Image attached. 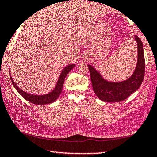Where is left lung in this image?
Returning <instances> with one entry per match:
<instances>
[{
	"instance_id": "left-lung-1",
	"label": "left lung",
	"mask_w": 157,
	"mask_h": 157,
	"mask_svg": "<svg viewBox=\"0 0 157 157\" xmlns=\"http://www.w3.org/2000/svg\"><path fill=\"white\" fill-rule=\"evenodd\" d=\"M135 39L137 43V63L133 74L126 80L120 82L107 81L95 68L88 64L93 90L101 101L105 102L121 101L140 87L144 78L145 58L143 43L141 39L135 35Z\"/></svg>"
}]
</instances>
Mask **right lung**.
<instances>
[{"instance_id":"right-lung-1","label":"right lung","mask_w":157,"mask_h":157,"mask_svg":"<svg viewBox=\"0 0 157 157\" xmlns=\"http://www.w3.org/2000/svg\"><path fill=\"white\" fill-rule=\"evenodd\" d=\"M75 66V64H71L68 65V66L65 67L64 69L62 71V73L59 75V79L58 82H57V84L56 85V87L54 89L50 92L49 93L45 94V95H32V94L26 93L25 91H23L21 90L19 87L17 86L15 82L13 81L12 78L10 76L11 82H12L13 86L14 88H16V90L21 94L22 97L27 100L28 101L31 102V103L37 104V105H44V104H48L53 103V102L55 101L57 99L59 98V95L62 90V88H63V85H64V82L65 78L68 73H69V71L73 69V68Z\"/></svg>"}]
</instances>
